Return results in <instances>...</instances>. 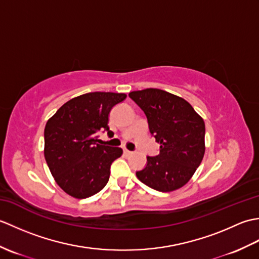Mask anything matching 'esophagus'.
I'll return each instance as SVG.
<instances>
[{"mask_svg": "<svg viewBox=\"0 0 259 259\" xmlns=\"http://www.w3.org/2000/svg\"><path fill=\"white\" fill-rule=\"evenodd\" d=\"M123 152L125 153V155H128V156H129V155H133V153H134L133 151H130V150L126 149V148H123Z\"/></svg>", "mask_w": 259, "mask_h": 259, "instance_id": "obj_1", "label": "esophagus"}]
</instances>
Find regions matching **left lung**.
I'll list each match as a JSON object with an SVG mask.
<instances>
[{
	"label": "left lung",
	"instance_id": "left-lung-1",
	"mask_svg": "<svg viewBox=\"0 0 259 259\" xmlns=\"http://www.w3.org/2000/svg\"><path fill=\"white\" fill-rule=\"evenodd\" d=\"M129 97L145 112L150 134L160 144L159 155L147 157L138 179L169 192L185 186L205 155V122L185 99L160 89L133 91Z\"/></svg>",
	"mask_w": 259,
	"mask_h": 259
}]
</instances>
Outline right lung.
Returning <instances> with one entry per match:
<instances>
[{
    "mask_svg": "<svg viewBox=\"0 0 259 259\" xmlns=\"http://www.w3.org/2000/svg\"><path fill=\"white\" fill-rule=\"evenodd\" d=\"M125 98L124 93L89 92L65 102L48 120L45 157L54 180L68 195L83 199L107 185L111 163L122 149L97 144V134H112L109 113Z\"/></svg>",
    "mask_w": 259,
    "mask_h": 259,
    "instance_id": "obj_1",
    "label": "right lung"
}]
</instances>
